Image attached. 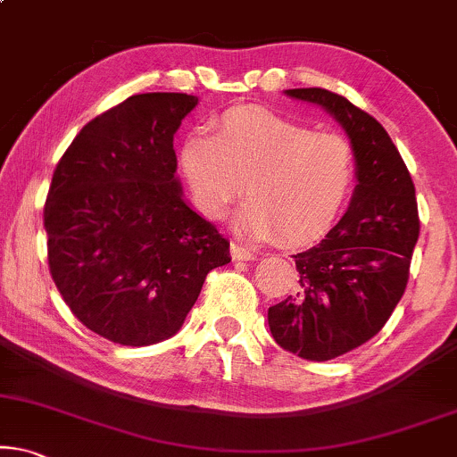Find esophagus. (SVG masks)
<instances>
[{"mask_svg":"<svg viewBox=\"0 0 457 457\" xmlns=\"http://www.w3.org/2000/svg\"><path fill=\"white\" fill-rule=\"evenodd\" d=\"M229 251H232V259L234 261H253V259H257V251H253V248L240 245V242H232Z\"/></svg>","mask_w":457,"mask_h":457,"instance_id":"obj_1","label":"esophagus"}]
</instances>
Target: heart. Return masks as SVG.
<instances>
[{
	"label": "heart",
	"mask_w": 457,
	"mask_h": 457,
	"mask_svg": "<svg viewBox=\"0 0 457 457\" xmlns=\"http://www.w3.org/2000/svg\"><path fill=\"white\" fill-rule=\"evenodd\" d=\"M179 162L194 203L209 219H223L242 192L251 198L238 228L257 240L282 236L301 245L326 234L355 181V150L345 136L312 131L263 108H232L215 133L196 129L184 139Z\"/></svg>",
	"instance_id": "obj_1"
}]
</instances>
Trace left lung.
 Returning a JSON list of instances; mask_svg holds the SVG:
<instances>
[{"instance_id": "obj_1", "label": "left lung", "mask_w": 457, "mask_h": 457, "mask_svg": "<svg viewBox=\"0 0 457 457\" xmlns=\"http://www.w3.org/2000/svg\"><path fill=\"white\" fill-rule=\"evenodd\" d=\"M284 94L330 112L355 150L349 209L320 245L295 254L301 288L267 312L282 349L328 361L376 337L403 296L420 234L416 187L385 127L361 108L321 87Z\"/></svg>"}]
</instances>
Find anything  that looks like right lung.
I'll list each match as a JSON object with an SVG mask.
<instances>
[{"mask_svg": "<svg viewBox=\"0 0 457 457\" xmlns=\"http://www.w3.org/2000/svg\"><path fill=\"white\" fill-rule=\"evenodd\" d=\"M198 104L137 94L89 120L47 192V263L66 305L112 343L145 346L179 332L229 242L184 200L173 136Z\"/></svg>", "mask_w": 457, "mask_h": 457, "instance_id": "add662e5", "label": "right lung"}]
</instances>
